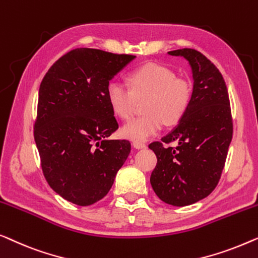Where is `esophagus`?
<instances>
[{
    "instance_id": "obj_1",
    "label": "esophagus",
    "mask_w": 258,
    "mask_h": 258,
    "mask_svg": "<svg viewBox=\"0 0 258 258\" xmlns=\"http://www.w3.org/2000/svg\"><path fill=\"white\" fill-rule=\"evenodd\" d=\"M133 146L138 148V150H141V148L146 147V144L144 141H133Z\"/></svg>"
}]
</instances>
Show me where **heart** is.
<instances>
[{"instance_id":"1","label":"heart","mask_w":258,"mask_h":258,"mask_svg":"<svg viewBox=\"0 0 258 258\" xmlns=\"http://www.w3.org/2000/svg\"><path fill=\"white\" fill-rule=\"evenodd\" d=\"M130 86L114 78L107 85V100L112 111L121 119L133 113L137 99L143 103L141 117L126 122L121 134L133 141H145L160 132L166 125H175L186 114L191 100V85L187 79L176 77L165 65L147 63L128 76Z\"/></svg>"}]
</instances>
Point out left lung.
<instances>
[{"instance_id":"1","label":"left lung","mask_w":258,"mask_h":258,"mask_svg":"<svg viewBox=\"0 0 258 258\" xmlns=\"http://www.w3.org/2000/svg\"><path fill=\"white\" fill-rule=\"evenodd\" d=\"M168 53L189 61L194 86L179 125L148 146L158 158L151 184L160 200L183 207L208 197L219 183L233 138V118L219 69L198 50L184 48ZM173 141L178 143L176 148L164 146Z\"/></svg>"}]
</instances>
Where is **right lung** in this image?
<instances>
[{
    "instance_id": "1",
    "label": "right lung",
    "mask_w": 258,
    "mask_h": 258,
    "mask_svg": "<svg viewBox=\"0 0 258 258\" xmlns=\"http://www.w3.org/2000/svg\"><path fill=\"white\" fill-rule=\"evenodd\" d=\"M134 57L74 49L53 63L39 86L34 138L43 174L75 205L101 200L128 157V140H108L119 125L106 90Z\"/></svg>"
}]
</instances>
